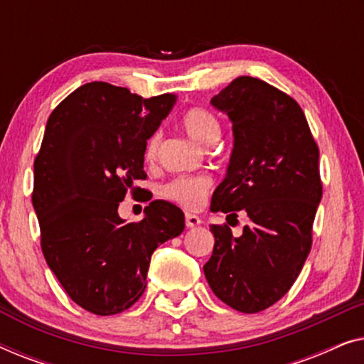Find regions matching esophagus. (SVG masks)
<instances>
[{
	"label": "esophagus",
	"instance_id": "34e87169",
	"mask_svg": "<svg viewBox=\"0 0 364 364\" xmlns=\"http://www.w3.org/2000/svg\"><path fill=\"white\" fill-rule=\"evenodd\" d=\"M186 225L187 228H196L200 225V218L193 215V213H186Z\"/></svg>",
	"mask_w": 364,
	"mask_h": 364
}]
</instances>
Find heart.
I'll return each mask as SVG.
<instances>
[{"label": "heart", "instance_id": "obj_1", "mask_svg": "<svg viewBox=\"0 0 364 364\" xmlns=\"http://www.w3.org/2000/svg\"><path fill=\"white\" fill-rule=\"evenodd\" d=\"M182 127L193 141L212 146L218 141L222 132L220 121L215 114L203 107H192L182 116ZM159 146H161V132L156 131L147 139L144 147V157L147 162H154L157 157ZM213 186L212 177L205 173H196V176H178L172 178L162 187V196L173 203L188 210L198 208L205 200Z\"/></svg>", "mask_w": 364, "mask_h": 364}]
</instances>
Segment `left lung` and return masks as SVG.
Returning a JSON list of instances; mask_svg holds the SVG:
<instances>
[{
  "label": "left lung",
  "mask_w": 364,
  "mask_h": 364,
  "mask_svg": "<svg viewBox=\"0 0 364 364\" xmlns=\"http://www.w3.org/2000/svg\"><path fill=\"white\" fill-rule=\"evenodd\" d=\"M212 104L230 117L235 141L210 210H242L250 222L242 237L227 223L210 227L215 245L203 273L223 303L258 313L287 295L311 250L320 151L300 104L262 79H233Z\"/></svg>",
  "instance_id": "left-lung-1"
}]
</instances>
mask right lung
I'll return each instance as SVG.
<instances>
[{"label": "right lung", "instance_id": "1", "mask_svg": "<svg viewBox=\"0 0 364 364\" xmlns=\"http://www.w3.org/2000/svg\"><path fill=\"white\" fill-rule=\"evenodd\" d=\"M173 101L94 81L48 119L33 187L41 250L69 298L94 315L131 308L146 290L154 250L186 227L183 212L166 200L149 203L141 222L117 213L129 191L144 192L134 187L147 177L144 147Z\"/></svg>", "mask_w": 364, "mask_h": 364}]
</instances>
